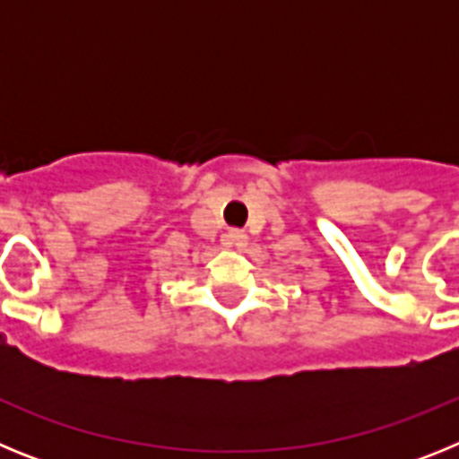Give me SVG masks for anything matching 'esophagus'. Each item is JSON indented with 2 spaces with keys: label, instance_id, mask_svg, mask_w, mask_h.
<instances>
[{
  "label": "esophagus",
  "instance_id": "obj_1",
  "mask_svg": "<svg viewBox=\"0 0 459 459\" xmlns=\"http://www.w3.org/2000/svg\"><path fill=\"white\" fill-rule=\"evenodd\" d=\"M248 241V237L241 232V230H230V232L225 234V243H230V246H243V243Z\"/></svg>",
  "mask_w": 459,
  "mask_h": 459
}]
</instances>
